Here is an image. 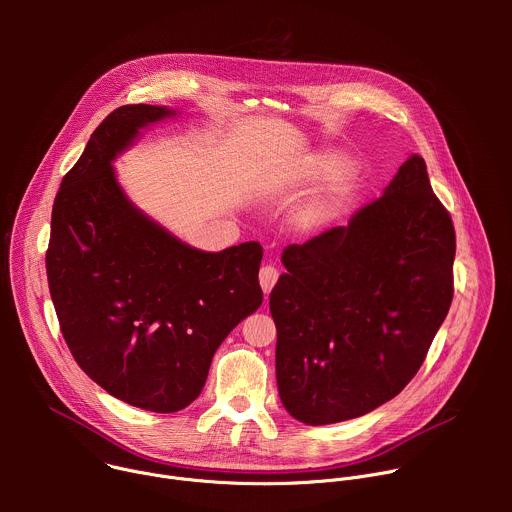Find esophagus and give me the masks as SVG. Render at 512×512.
I'll return each mask as SVG.
<instances>
[{
    "label": "esophagus",
    "mask_w": 512,
    "mask_h": 512,
    "mask_svg": "<svg viewBox=\"0 0 512 512\" xmlns=\"http://www.w3.org/2000/svg\"><path fill=\"white\" fill-rule=\"evenodd\" d=\"M277 277H279V271H277L273 265L261 267V271H259V283H261V289H263L265 296L273 289Z\"/></svg>",
    "instance_id": "1"
}]
</instances>
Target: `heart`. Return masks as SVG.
<instances>
[{
    "instance_id": "1",
    "label": "heart",
    "mask_w": 512,
    "mask_h": 512,
    "mask_svg": "<svg viewBox=\"0 0 512 512\" xmlns=\"http://www.w3.org/2000/svg\"><path fill=\"white\" fill-rule=\"evenodd\" d=\"M304 176L310 180L330 176L326 192L298 212V223L306 229H312L328 221V218L342 206V202L356 186L358 170L352 162H342V158H338L336 154H318L306 162Z\"/></svg>"
}]
</instances>
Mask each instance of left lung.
Here are the masks:
<instances>
[{
  "instance_id": "8db88e82",
  "label": "left lung",
  "mask_w": 512,
  "mask_h": 512,
  "mask_svg": "<svg viewBox=\"0 0 512 512\" xmlns=\"http://www.w3.org/2000/svg\"><path fill=\"white\" fill-rule=\"evenodd\" d=\"M454 255L452 218L417 154L346 227L287 245L269 296L287 413L328 425L399 395L448 316Z\"/></svg>"
}]
</instances>
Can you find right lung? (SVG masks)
I'll return each instance as SVG.
<instances>
[{
	"label": "right lung",
	"instance_id": "1",
	"mask_svg": "<svg viewBox=\"0 0 512 512\" xmlns=\"http://www.w3.org/2000/svg\"><path fill=\"white\" fill-rule=\"evenodd\" d=\"M174 115L123 105L105 117L62 178L46 251L50 296L79 367L109 395L156 413L200 395L216 348L263 302L259 243L194 249L117 182L113 160L143 127Z\"/></svg>",
	"mask_w": 512,
	"mask_h": 512
}]
</instances>
